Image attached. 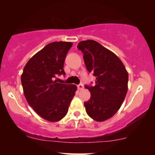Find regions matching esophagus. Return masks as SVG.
<instances>
[{
	"instance_id": "34e87169",
	"label": "esophagus",
	"mask_w": 155,
	"mask_h": 155,
	"mask_svg": "<svg viewBox=\"0 0 155 155\" xmlns=\"http://www.w3.org/2000/svg\"><path fill=\"white\" fill-rule=\"evenodd\" d=\"M78 89L79 90H82L84 89V85H83V84H78Z\"/></svg>"
}]
</instances>
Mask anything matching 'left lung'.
Segmentation results:
<instances>
[{"instance_id":"8db88e82","label":"left lung","mask_w":155,"mask_h":155,"mask_svg":"<svg viewBox=\"0 0 155 155\" xmlns=\"http://www.w3.org/2000/svg\"><path fill=\"white\" fill-rule=\"evenodd\" d=\"M83 54L88 72L96 77L94 87L85 85L91 93L84 103L88 116L97 121L112 117L120 109L128 91V74L115 54L94 40L80 41L77 46Z\"/></svg>"}]
</instances>
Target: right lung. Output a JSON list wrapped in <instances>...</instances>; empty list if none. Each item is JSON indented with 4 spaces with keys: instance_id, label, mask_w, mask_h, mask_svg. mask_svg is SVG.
I'll list each match as a JSON object with an SVG mask.
<instances>
[{
    "instance_id": "right-lung-1",
    "label": "right lung",
    "mask_w": 155,
    "mask_h": 155,
    "mask_svg": "<svg viewBox=\"0 0 155 155\" xmlns=\"http://www.w3.org/2000/svg\"><path fill=\"white\" fill-rule=\"evenodd\" d=\"M73 43H50L29 59L21 75L25 98L36 113L44 119L56 122L66 115L75 94V84L56 82L63 70L66 55Z\"/></svg>"
}]
</instances>
